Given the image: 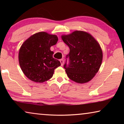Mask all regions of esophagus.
I'll return each mask as SVG.
<instances>
[{
  "label": "esophagus",
  "mask_w": 124,
  "mask_h": 124,
  "mask_svg": "<svg viewBox=\"0 0 124 124\" xmlns=\"http://www.w3.org/2000/svg\"><path fill=\"white\" fill-rule=\"evenodd\" d=\"M60 62H61V66H62L63 64V63H64V61H63V60H62V59L60 60Z\"/></svg>",
  "instance_id": "1"
}]
</instances>
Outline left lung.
Here are the masks:
<instances>
[{"label": "left lung", "mask_w": 124, "mask_h": 124, "mask_svg": "<svg viewBox=\"0 0 124 124\" xmlns=\"http://www.w3.org/2000/svg\"><path fill=\"white\" fill-rule=\"evenodd\" d=\"M64 43L70 47V63H66L67 76L79 84L90 81L99 70L103 60V52L100 44L91 34L82 31H75L61 36Z\"/></svg>", "instance_id": "left-lung-1"}]
</instances>
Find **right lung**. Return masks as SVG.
Listing matches in <instances>:
<instances>
[{
    "instance_id": "right-lung-1",
    "label": "right lung",
    "mask_w": 124,
    "mask_h": 124,
    "mask_svg": "<svg viewBox=\"0 0 124 124\" xmlns=\"http://www.w3.org/2000/svg\"><path fill=\"white\" fill-rule=\"evenodd\" d=\"M58 37L45 32L35 33L25 40L18 53V61L24 74L34 82L42 83L51 78L54 70L61 66L52 57L50 47L56 44Z\"/></svg>"
}]
</instances>
